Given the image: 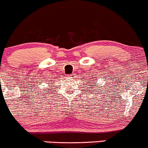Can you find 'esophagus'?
I'll return each instance as SVG.
<instances>
[{"label": "esophagus", "instance_id": "obj_1", "mask_svg": "<svg viewBox=\"0 0 148 148\" xmlns=\"http://www.w3.org/2000/svg\"><path fill=\"white\" fill-rule=\"evenodd\" d=\"M69 77H70V78H74V77H76V75L74 74H71L70 75H69Z\"/></svg>", "mask_w": 148, "mask_h": 148}]
</instances>
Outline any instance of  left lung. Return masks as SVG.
Returning a JSON list of instances; mask_svg holds the SVG:
<instances>
[{
  "instance_id": "left-lung-1",
  "label": "left lung",
  "mask_w": 148,
  "mask_h": 148,
  "mask_svg": "<svg viewBox=\"0 0 148 148\" xmlns=\"http://www.w3.org/2000/svg\"><path fill=\"white\" fill-rule=\"evenodd\" d=\"M90 81H91V80H90ZM94 81H95V80H94ZM90 86H92V85H90Z\"/></svg>"
}]
</instances>
